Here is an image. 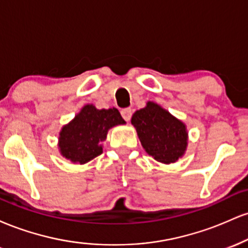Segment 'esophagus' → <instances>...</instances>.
<instances>
[{"instance_id": "34e87169", "label": "esophagus", "mask_w": 248, "mask_h": 248, "mask_svg": "<svg viewBox=\"0 0 248 248\" xmlns=\"http://www.w3.org/2000/svg\"><path fill=\"white\" fill-rule=\"evenodd\" d=\"M121 115L124 120L129 121L130 118H132V109H130V108H124V109L121 110Z\"/></svg>"}]
</instances>
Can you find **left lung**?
<instances>
[{
	"label": "left lung",
	"mask_w": 248,
	"mask_h": 248,
	"mask_svg": "<svg viewBox=\"0 0 248 248\" xmlns=\"http://www.w3.org/2000/svg\"><path fill=\"white\" fill-rule=\"evenodd\" d=\"M132 124L143 149L154 160L170 164L186 154L189 139L186 124L156 102L148 101L146 107L136 110Z\"/></svg>",
	"instance_id": "obj_1"
}]
</instances>
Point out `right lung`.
Masks as SVG:
<instances>
[{
	"mask_svg": "<svg viewBox=\"0 0 248 248\" xmlns=\"http://www.w3.org/2000/svg\"><path fill=\"white\" fill-rule=\"evenodd\" d=\"M116 108L98 109L87 104L64 124L59 132L58 148L62 157L76 164H85L102 154V144L110 128L124 124Z\"/></svg>",
	"mask_w": 248,
	"mask_h": 248,
	"instance_id": "right-lung-1",
	"label": "right lung"
}]
</instances>
